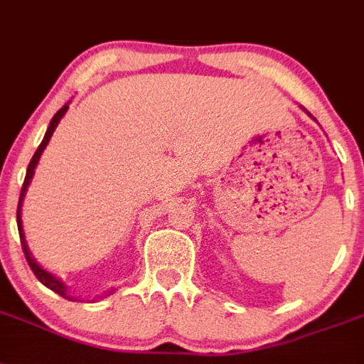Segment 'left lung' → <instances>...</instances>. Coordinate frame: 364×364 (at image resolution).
Wrapping results in <instances>:
<instances>
[{
	"instance_id": "1",
	"label": "left lung",
	"mask_w": 364,
	"mask_h": 364,
	"mask_svg": "<svg viewBox=\"0 0 364 364\" xmlns=\"http://www.w3.org/2000/svg\"><path fill=\"white\" fill-rule=\"evenodd\" d=\"M309 116H311V114H309Z\"/></svg>"
}]
</instances>
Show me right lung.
Segmentation results:
<instances>
[{"mask_svg": "<svg viewBox=\"0 0 364 364\" xmlns=\"http://www.w3.org/2000/svg\"><path fill=\"white\" fill-rule=\"evenodd\" d=\"M66 111H68V103L64 107H60L59 111H57V114L51 118L50 122V127H48V131H46L44 135V140L41 142V146H38V149L35 151V155H33L31 163H29V166H27V173H26V179H23V187H21V192H20V201H18V210H16V222H18V233H20V240H21V250H23V255H26L27 262H29V267H31L33 274H35L36 277H38V281H41L42 285H46L48 289H51L53 292H57L59 296H63V298H66V300H73V296L68 294V291H66V285H64L63 281L59 279V277H55L53 274H50L48 270H44V268L38 264V262L35 261V259L31 257V252H29V248H27V242H26V235H23V228H21V201H23V196H26L27 192V187H29V183H31L33 179V173H35V168L36 164H38V161H41V155L42 151L46 149V146H48V142H50L51 135H53L55 127L59 125V122L63 120V116L66 114ZM112 292V291H109Z\"/></svg>", "mask_w": 364, "mask_h": 364, "instance_id": "add662e5", "label": "right lung"}]
</instances>
